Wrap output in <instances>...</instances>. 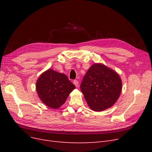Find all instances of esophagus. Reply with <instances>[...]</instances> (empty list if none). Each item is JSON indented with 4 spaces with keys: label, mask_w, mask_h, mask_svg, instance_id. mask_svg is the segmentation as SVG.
I'll list each match as a JSON object with an SVG mask.
<instances>
[{
    "label": "esophagus",
    "mask_w": 152,
    "mask_h": 152,
    "mask_svg": "<svg viewBox=\"0 0 152 152\" xmlns=\"http://www.w3.org/2000/svg\"><path fill=\"white\" fill-rule=\"evenodd\" d=\"M73 84H74V85L77 87H79V81L78 80H74L73 81Z\"/></svg>",
    "instance_id": "34e87169"
}]
</instances>
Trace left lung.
<instances>
[{"mask_svg":"<svg viewBox=\"0 0 152 152\" xmlns=\"http://www.w3.org/2000/svg\"><path fill=\"white\" fill-rule=\"evenodd\" d=\"M122 88L121 77L102 63H94L88 69L80 85L87 104L95 112L112 107L120 96Z\"/></svg>","mask_w":152,"mask_h":152,"instance_id":"1","label":"left lung"}]
</instances>
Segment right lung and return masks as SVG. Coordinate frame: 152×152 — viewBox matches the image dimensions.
<instances>
[{"label": "right lung", "instance_id": "add662e5", "mask_svg": "<svg viewBox=\"0 0 152 152\" xmlns=\"http://www.w3.org/2000/svg\"><path fill=\"white\" fill-rule=\"evenodd\" d=\"M75 86L63 73L48 69L36 82V90L40 99L48 107L57 109L65 103Z\"/></svg>", "mask_w": 152, "mask_h": 152}]
</instances>
